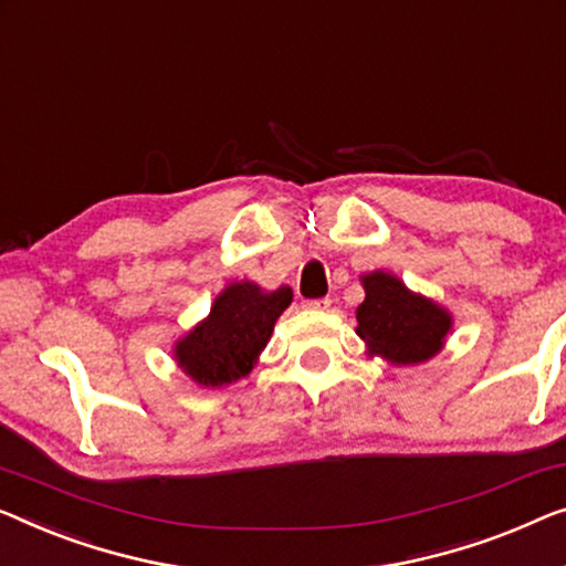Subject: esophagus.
<instances>
[{
	"instance_id": "1",
	"label": "esophagus",
	"mask_w": 566,
	"mask_h": 566,
	"mask_svg": "<svg viewBox=\"0 0 566 566\" xmlns=\"http://www.w3.org/2000/svg\"><path fill=\"white\" fill-rule=\"evenodd\" d=\"M332 306V298H306L303 301V308H308V311H326Z\"/></svg>"
}]
</instances>
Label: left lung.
Segmentation results:
<instances>
[{
	"label": "left lung",
	"instance_id": "left-lung-1",
	"mask_svg": "<svg viewBox=\"0 0 566 566\" xmlns=\"http://www.w3.org/2000/svg\"><path fill=\"white\" fill-rule=\"evenodd\" d=\"M365 301L357 308V334L375 355L396 365H416L437 355L452 318L437 303L416 296L388 273L363 277Z\"/></svg>",
	"mask_w": 566,
	"mask_h": 566
}]
</instances>
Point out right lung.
Listing matches in <instances>:
<instances>
[{
    "mask_svg": "<svg viewBox=\"0 0 566 566\" xmlns=\"http://www.w3.org/2000/svg\"><path fill=\"white\" fill-rule=\"evenodd\" d=\"M291 298L293 293L285 285L265 293L255 283H232L214 301L207 322L176 344L178 365L201 385H224L244 378Z\"/></svg>",
    "mask_w": 566,
    "mask_h": 566,
    "instance_id": "obj_1",
    "label": "right lung"
}]
</instances>
